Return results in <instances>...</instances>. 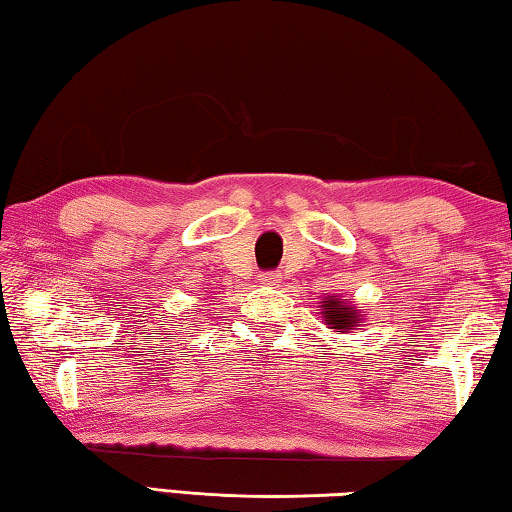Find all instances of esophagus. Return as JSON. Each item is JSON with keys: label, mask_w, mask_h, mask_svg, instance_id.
Wrapping results in <instances>:
<instances>
[{"label": "esophagus", "mask_w": 512, "mask_h": 512, "mask_svg": "<svg viewBox=\"0 0 512 512\" xmlns=\"http://www.w3.org/2000/svg\"><path fill=\"white\" fill-rule=\"evenodd\" d=\"M259 282L266 284V287H273V284L280 282V275H277V273H262V275H259Z\"/></svg>", "instance_id": "esophagus-1"}]
</instances>
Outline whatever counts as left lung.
Segmentation results:
<instances>
[{
  "instance_id": "left-lung-1",
  "label": "left lung",
  "mask_w": 512,
  "mask_h": 512,
  "mask_svg": "<svg viewBox=\"0 0 512 512\" xmlns=\"http://www.w3.org/2000/svg\"><path fill=\"white\" fill-rule=\"evenodd\" d=\"M318 314L323 316L325 325L332 329V332H343L348 334L352 329H359L363 314L359 307L352 305V300L339 296V293H329L320 302Z\"/></svg>"
}]
</instances>
